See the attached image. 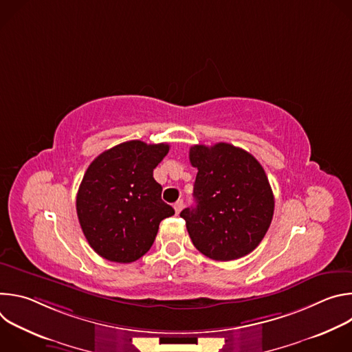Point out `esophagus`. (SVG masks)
<instances>
[{
	"mask_svg": "<svg viewBox=\"0 0 352 352\" xmlns=\"http://www.w3.org/2000/svg\"><path fill=\"white\" fill-rule=\"evenodd\" d=\"M182 208H184V200H178V202H175L174 209H175V213H177V214H179V212L182 210Z\"/></svg>",
	"mask_w": 352,
	"mask_h": 352,
	"instance_id": "obj_1",
	"label": "esophagus"
}]
</instances>
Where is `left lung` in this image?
<instances>
[{
    "mask_svg": "<svg viewBox=\"0 0 352 352\" xmlns=\"http://www.w3.org/2000/svg\"><path fill=\"white\" fill-rule=\"evenodd\" d=\"M189 162L197 168L195 208L181 217L195 248L205 256L228 262L261 243L274 212V196L261 163L230 143L195 144Z\"/></svg>",
    "mask_w": 352,
    "mask_h": 352,
    "instance_id": "obj_1",
    "label": "left lung"
}]
</instances>
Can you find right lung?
Masks as SVG:
<instances>
[{"label":"right lung","instance_id":"1","mask_svg":"<svg viewBox=\"0 0 352 352\" xmlns=\"http://www.w3.org/2000/svg\"><path fill=\"white\" fill-rule=\"evenodd\" d=\"M168 150V143L129 140L106 150L87 167L76 195V213L89 245L102 258L117 263L138 261L152 248L160 221L174 214L153 178Z\"/></svg>","mask_w":352,"mask_h":352}]
</instances>
